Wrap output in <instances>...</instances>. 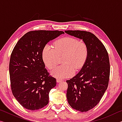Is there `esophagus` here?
<instances>
[{
    "mask_svg": "<svg viewBox=\"0 0 122 122\" xmlns=\"http://www.w3.org/2000/svg\"><path fill=\"white\" fill-rule=\"evenodd\" d=\"M62 80H61V79H56V82L57 83H60V82H61Z\"/></svg>",
    "mask_w": 122,
    "mask_h": 122,
    "instance_id": "34e87169",
    "label": "esophagus"
}]
</instances>
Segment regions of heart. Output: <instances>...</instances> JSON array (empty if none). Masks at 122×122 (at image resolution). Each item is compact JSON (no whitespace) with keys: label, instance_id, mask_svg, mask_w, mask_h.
Here are the masks:
<instances>
[{"label":"heart","instance_id":"b5f03b06","mask_svg":"<svg viewBox=\"0 0 122 122\" xmlns=\"http://www.w3.org/2000/svg\"><path fill=\"white\" fill-rule=\"evenodd\" d=\"M54 47L47 45L43 48L42 57L49 69L58 63L59 56L64 55L62 62L63 65L55 67L51 75L56 78L70 77L76 71L81 69L88 55V46L83 41H78L73 37L66 36L56 40Z\"/></svg>","mask_w":122,"mask_h":122}]
</instances>
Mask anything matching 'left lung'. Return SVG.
Wrapping results in <instances>:
<instances>
[{
    "label": "left lung",
    "mask_w": 122,
    "mask_h": 122,
    "mask_svg": "<svg viewBox=\"0 0 122 122\" xmlns=\"http://www.w3.org/2000/svg\"><path fill=\"white\" fill-rule=\"evenodd\" d=\"M65 32L81 39L88 46V55L81 69L66 81L69 104L76 110L86 112L100 102L108 88L110 69L108 53L101 41L92 33L78 30Z\"/></svg>",
    "instance_id": "obj_1"
}]
</instances>
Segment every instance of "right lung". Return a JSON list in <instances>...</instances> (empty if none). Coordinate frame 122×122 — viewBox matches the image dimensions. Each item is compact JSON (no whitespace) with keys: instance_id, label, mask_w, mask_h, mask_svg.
Wrapping results in <instances>:
<instances>
[{"instance_id":"obj_1","label":"right lung","mask_w":122,"mask_h":122,"mask_svg":"<svg viewBox=\"0 0 122 122\" xmlns=\"http://www.w3.org/2000/svg\"><path fill=\"white\" fill-rule=\"evenodd\" d=\"M59 30H34L16 43L10 57L9 72L12 93L24 108L30 110L44 108L49 93L56 84L49 76L42 60L43 48L62 34Z\"/></svg>"}]
</instances>
